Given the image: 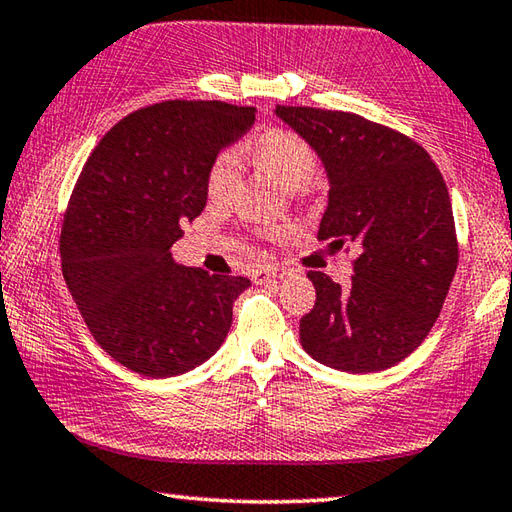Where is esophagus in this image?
I'll return each mask as SVG.
<instances>
[{"instance_id":"34e87169","label":"esophagus","mask_w":512,"mask_h":512,"mask_svg":"<svg viewBox=\"0 0 512 512\" xmlns=\"http://www.w3.org/2000/svg\"><path fill=\"white\" fill-rule=\"evenodd\" d=\"M284 275H286L284 268H259V271H255V275H253V282L255 284H268L273 280H282Z\"/></svg>"}]
</instances>
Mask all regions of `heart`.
I'll use <instances>...</instances> for the list:
<instances>
[{
	"mask_svg": "<svg viewBox=\"0 0 512 512\" xmlns=\"http://www.w3.org/2000/svg\"><path fill=\"white\" fill-rule=\"evenodd\" d=\"M248 152L255 156L257 163L266 167L277 181L288 190H304L313 183L318 174V154L304 141L302 136L284 129H271L248 145ZM239 174V161L235 150H224L215 156L206 188L212 199H224L235 188Z\"/></svg>",
	"mask_w": 512,
	"mask_h": 512,
	"instance_id": "obj_1",
	"label": "heart"
}]
</instances>
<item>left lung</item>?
Returning <instances> with one entry per match:
<instances>
[{
	"mask_svg": "<svg viewBox=\"0 0 512 512\" xmlns=\"http://www.w3.org/2000/svg\"><path fill=\"white\" fill-rule=\"evenodd\" d=\"M275 116L313 147L327 172L318 239L358 248L349 288L309 271L315 306L300 320L302 347L347 374L394 367L430 333L457 271L439 167L412 138L347 111L277 105Z\"/></svg>",
	"mask_w": 512,
	"mask_h": 512,
	"instance_id": "obj_1",
	"label": "left lung"
}]
</instances>
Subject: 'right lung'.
Returning a JSON list of instances; mask_svg holds the SVG:
<instances>
[{
  "label": "right lung",
  "instance_id": "obj_1",
  "mask_svg": "<svg viewBox=\"0 0 512 512\" xmlns=\"http://www.w3.org/2000/svg\"><path fill=\"white\" fill-rule=\"evenodd\" d=\"M255 107L167 100L125 116L91 152L64 215L62 275L91 336L120 365L179 376L224 345L246 277L176 264L181 224L208 201L215 156Z\"/></svg>",
  "mask_w": 512,
  "mask_h": 512
}]
</instances>
